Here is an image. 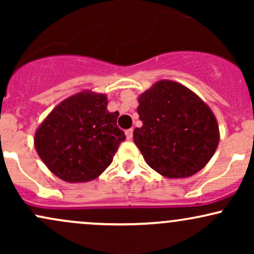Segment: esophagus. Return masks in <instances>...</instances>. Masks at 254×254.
<instances>
[{
  "label": "esophagus",
  "mask_w": 254,
  "mask_h": 254,
  "mask_svg": "<svg viewBox=\"0 0 254 254\" xmlns=\"http://www.w3.org/2000/svg\"><path fill=\"white\" fill-rule=\"evenodd\" d=\"M125 136H127V139H132L133 130L132 129H127V131H125Z\"/></svg>",
  "instance_id": "esophagus-1"
}]
</instances>
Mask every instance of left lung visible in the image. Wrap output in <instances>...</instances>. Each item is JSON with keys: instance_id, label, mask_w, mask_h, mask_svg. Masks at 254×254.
Returning a JSON list of instances; mask_svg holds the SVG:
<instances>
[{"instance_id": "obj_1", "label": "left lung", "mask_w": 254, "mask_h": 254, "mask_svg": "<svg viewBox=\"0 0 254 254\" xmlns=\"http://www.w3.org/2000/svg\"><path fill=\"white\" fill-rule=\"evenodd\" d=\"M141 127L133 142L145 162L166 178H188L210 161L220 131L210 107L182 83L157 81L138 97Z\"/></svg>"}]
</instances>
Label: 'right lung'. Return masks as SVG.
<instances>
[{"label":"right lung","instance_id":"obj_1","mask_svg":"<svg viewBox=\"0 0 254 254\" xmlns=\"http://www.w3.org/2000/svg\"><path fill=\"white\" fill-rule=\"evenodd\" d=\"M106 94L82 90L60 103L39 125L34 147L46 167L68 183L90 182L112 162L124 131Z\"/></svg>","mask_w":254,"mask_h":254}]
</instances>
